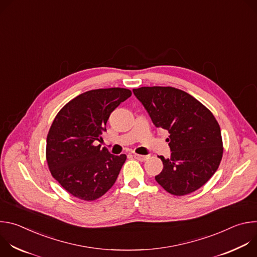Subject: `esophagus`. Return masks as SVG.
<instances>
[{
	"label": "esophagus",
	"instance_id": "esophagus-1",
	"mask_svg": "<svg viewBox=\"0 0 257 257\" xmlns=\"http://www.w3.org/2000/svg\"><path fill=\"white\" fill-rule=\"evenodd\" d=\"M134 159L140 161V162H144L149 159V156H142V155H137V154H134Z\"/></svg>",
	"mask_w": 257,
	"mask_h": 257
}]
</instances>
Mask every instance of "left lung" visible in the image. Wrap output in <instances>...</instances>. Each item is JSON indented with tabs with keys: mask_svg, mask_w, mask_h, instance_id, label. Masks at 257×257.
<instances>
[{
	"mask_svg": "<svg viewBox=\"0 0 257 257\" xmlns=\"http://www.w3.org/2000/svg\"><path fill=\"white\" fill-rule=\"evenodd\" d=\"M133 93L157 128L167 130L171 158L156 176L169 193L187 195L203 186L223 157L221 128L209 109L189 93L170 86L140 87Z\"/></svg>",
	"mask_w": 257,
	"mask_h": 257,
	"instance_id": "8db88e82",
	"label": "left lung"
}]
</instances>
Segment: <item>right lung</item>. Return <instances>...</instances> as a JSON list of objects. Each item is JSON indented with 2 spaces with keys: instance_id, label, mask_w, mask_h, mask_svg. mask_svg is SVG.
Wrapping results in <instances>:
<instances>
[{
  "instance_id": "add662e5",
  "label": "right lung",
  "mask_w": 257,
  "mask_h": 257,
  "mask_svg": "<svg viewBox=\"0 0 257 257\" xmlns=\"http://www.w3.org/2000/svg\"><path fill=\"white\" fill-rule=\"evenodd\" d=\"M131 94L120 87L89 90L57 114L47 137L46 157L52 176L71 195L92 201L115 184L126 155H111L93 142L101 139L109 115Z\"/></svg>"
}]
</instances>
